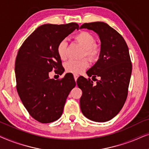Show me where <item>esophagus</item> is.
Returning a JSON list of instances; mask_svg holds the SVG:
<instances>
[{"label": "esophagus", "instance_id": "obj_1", "mask_svg": "<svg viewBox=\"0 0 149 149\" xmlns=\"http://www.w3.org/2000/svg\"><path fill=\"white\" fill-rule=\"evenodd\" d=\"M73 76H74V79H75V81H77V80H78V78L79 77V75L78 74H74L73 75Z\"/></svg>", "mask_w": 149, "mask_h": 149}]
</instances>
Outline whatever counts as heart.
<instances>
[{
	"mask_svg": "<svg viewBox=\"0 0 149 149\" xmlns=\"http://www.w3.org/2000/svg\"><path fill=\"white\" fill-rule=\"evenodd\" d=\"M76 39L80 44L84 48V56L93 60L96 58L100 54V48L95 44V38L93 35L88 32H81L76 35ZM67 41L64 39L58 43L57 46V53L59 58L62 60L67 57ZM88 61L86 59L80 61L69 60L65 63V68L67 71L73 73H80L88 67Z\"/></svg>",
	"mask_w": 149,
	"mask_h": 149,
	"instance_id": "heart-1",
	"label": "heart"
}]
</instances>
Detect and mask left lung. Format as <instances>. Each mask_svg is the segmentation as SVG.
<instances>
[{
  "mask_svg": "<svg viewBox=\"0 0 149 149\" xmlns=\"http://www.w3.org/2000/svg\"><path fill=\"white\" fill-rule=\"evenodd\" d=\"M80 29L94 31L101 42L98 60L86 71L100 80L96 85L82 76L77 81L82 91L81 111L93 121H108L120 112L127 96L132 71L128 46L117 31L103 22L85 23Z\"/></svg>",
  "mask_w": 149,
  "mask_h": 149,
  "instance_id": "left-lung-1",
  "label": "left lung"
}]
</instances>
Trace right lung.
<instances>
[{"mask_svg":"<svg viewBox=\"0 0 149 149\" xmlns=\"http://www.w3.org/2000/svg\"><path fill=\"white\" fill-rule=\"evenodd\" d=\"M78 29L76 23L41 25L26 39L17 53L15 64L17 93L32 117L42 123L61 117L67 97L76 86L71 74L58 80L49 78V73L52 69L64 72L57 46Z\"/></svg>","mask_w":149,"mask_h":149,"instance_id":"obj_1","label":"right lung"}]
</instances>
